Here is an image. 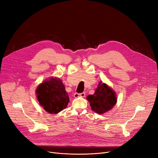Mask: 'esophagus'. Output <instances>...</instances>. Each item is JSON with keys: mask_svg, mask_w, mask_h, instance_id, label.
I'll return each instance as SVG.
<instances>
[{"mask_svg": "<svg viewBox=\"0 0 158 158\" xmlns=\"http://www.w3.org/2000/svg\"><path fill=\"white\" fill-rule=\"evenodd\" d=\"M73 96H74V98H78V97H82V98H84V97H85V92L81 93V94L75 93Z\"/></svg>", "mask_w": 158, "mask_h": 158, "instance_id": "esophagus-1", "label": "esophagus"}]
</instances>
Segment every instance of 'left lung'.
Returning a JSON list of instances; mask_svg holds the SVG:
<instances>
[{
    "label": "left lung",
    "mask_w": 158,
    "mask_h": 158,
    "mask_svg": "<svg viewBox=\"0 0 158 158\" xmlns=\"http://www.w3.org/2000/svg\"><path fill=\"white\" fill-rule=\"evenodd\" d=\"M86 99L90 102L92 110L99 114L111 110L117 102L115 92L106 84H101V82L99 83L95 93L88 95Z\"/></svg>",
    "instance_id": "obj_1"
}]
</instances>
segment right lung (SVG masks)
I'll use <instances>...</instances> for the list:
<instances>
[{
  "label": "right lung",
  "instance_id": "right-lung-1",
  "mask_svg": "<svg viewBox=\"0 0 158 158\" xmlns=\"http://www.w3.org/2000/svg\"><path fill=\"white\" fill-rule=\"evenodd\" d=\"M39 104L50 114H57L68 105L69 97L62 81L51 77L40 84L36 89Z\"/></svg>",
  "mask_w": 158,
  "mask_h": 158
}]
</instances>
